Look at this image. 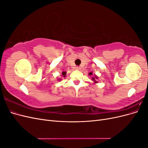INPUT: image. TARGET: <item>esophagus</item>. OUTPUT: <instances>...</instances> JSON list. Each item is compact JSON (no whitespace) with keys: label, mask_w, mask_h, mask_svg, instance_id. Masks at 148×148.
<instances>
[{"label":"esophagus","mask_w":148,"mask_h":148,"mask_svg":"<svg viewBox=\"0 0 148 148\" xmlns=\"http://www.w3.org/2000/svg\"><path fill=\"white\" fill-rule=\"evenodd\" d=\"M75 69H76V70H79V69H80V67L77 66H76V67H75Z\"/></svg>","instance_id":"34e87169"}]
</instances>
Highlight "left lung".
<instances>
[{
	"label": "left lung",
	"instance_id": "obj_1",
	"mask_svg": "<svg viewBox=\"0 0 148 148\" xmlns=\"http://www.w3.org/2000/svg\"><path fill=\"white\" fill-rule=\"evenodd\" d=\"M92 75V73L91 72L89 73V75ZM96 79H97V77H96V76H95V77H92V79L93 81L95 82V83H97V82H96Z\"/></svg>",
	"mask_w": 148,
	"mask_h": 148
}]
</instances>
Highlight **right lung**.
I'll return each mask as SVG.
<instances>
[{"instance_id": "add662e5", "label": "right lung", "mask_w": 148, "mask_h": 148, "mask_svg": "<svg viewBox=\"0 0 148 148\" xmlns=\"http://www.w3.org/2000/svg\"><path fill=\"white\" fill-rule=\"evenodd\" d=\"M65 75H66L65 71H63V72H62V77H63V76H64V77H65Z\"/></svg>"}]
</instances>
